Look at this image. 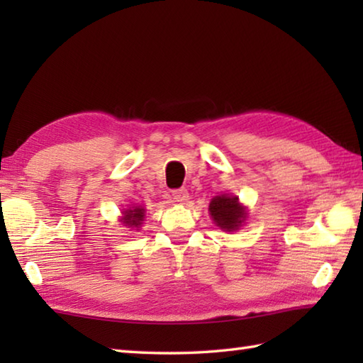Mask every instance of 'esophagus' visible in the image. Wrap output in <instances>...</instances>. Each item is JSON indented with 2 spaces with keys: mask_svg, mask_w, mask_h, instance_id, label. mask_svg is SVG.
Returning a JSON list of instances; mask_svg holds the SVG:
<instances>
[{
  "mask_svg": "<svg viewBox=\"0 0 363 363\" xmlns=\"http://www.w3.org/2000/svg\"><path fill=\"white\" fill-rule=\"evenodd\" d=\"M172 198H173L174 203L184 204V203L189 201V191L186 189H177L172 194Z\"/></svg>",
  "mask_w": 363,
  "mask_h": 363,
  "instance_id": "34e87169",
  "label": "esophagus"
}]
</instances>
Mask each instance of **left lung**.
<instances>
[{"mask_svg":"<svg viewBox=\"0 0 363 363\" xmlns=\"http://www.w3.org/2000/svg\"><path fill=\"white\" fill-rule=\"evenodd\" d=\"M209 213L215 225L228 233L237 230L246 218V209L238 203V196L229 195L215 196L209 204Z\"/></svg>","mask_w":363,"mask_h":363,"instance_id":"left-lung-1","label":"left lung"}]
</instances>
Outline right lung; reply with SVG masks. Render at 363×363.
I'll list each match as a JSON object with an SVG mask.
<instances>
[{
  "mask_svg": "<svg viewBox=\"0 0 363 363\" xmlns=\"http://www.w3.org/2000/svg\"><path fill=\"white\" fill-rule=\"evenodd\" d=\"M143 218H145V209L142 206H135V207H129V209L123 211V217L120 221L128 228L138 229L142 225Z\"/></svg>",
  "mask_w": 363,
  "mask_h": 363,
  "instance_id": "add662e5",
  "label": "right lung"
}]
</instances>
